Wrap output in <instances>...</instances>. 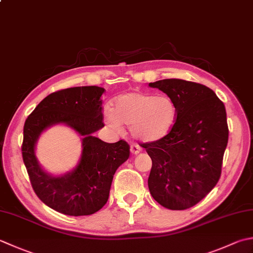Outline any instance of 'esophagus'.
Here are the masks:
<instances>
[{
    "instance_id": "1",
    "label": "esophagus",
    "mask_w": 253,
    "mask_h": 253,
    "mask_svg": "<svg viewBox=\"0 0 253 253\" xmlns=\"http://www.w3.org/2000/svg\"><path fill=\"white\" fill-rule=\"evenodd\" d=\"M140 147L138 145H131L130 146V152L132 153V155H138V153L140 152Z\"/></svg>"
}]
</instances>
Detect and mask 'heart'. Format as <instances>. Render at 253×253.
I'll list each match as a JSON object with an SVG mask.
<instances>
[{
    "label": "heart",
    "mask_w": 253,
    "mask_h": 253,
    "mask_svg": "<svg viewBox=\"0 0 253 253\" xmlns=\"http://www.w3.org/2000/svg\"><path fill=\"white\" fill-rule=\"evenodd\" d=\"M177 120V107L168 95L147 92H128L117 96L114 107L104 112V121L115 131L123 130V124L130 127L133 138L153 142L166 138Z\"/></svg>",
    "instance_id": "1"
}]
</instances>
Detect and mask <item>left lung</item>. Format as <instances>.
Wrapping results in <instances>:
<instances>
[{"label": "left lung", "mask_w": 253, "mask_h": 253, "mask_svg": "<svg viewBox=\"0 0 253 253\" xmlns=\"http://www.w3.org/2000/svg\"><path fill=\"white\" fill-rule=\"evenodd\" d=\"M149 86L174 101L177 120L166 138L142 143L152 160L148 186L166 209H190L220 177L229 132L226 108L214 91L200 83L165 79Z\"/></svg>", "instance_id": "8db88e82"}]
</instances>
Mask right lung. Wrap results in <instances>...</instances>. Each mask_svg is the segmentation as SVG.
Here are the masks:
<instances>
[{
  "mask_svg": "<svg viewBox=\"0 0 253 253\" xmlns=\"http://www.w3.org/2000/svg\"><path fill=\"white\" fill-rule=\"evenodd\" d=\"M100 86H77L49 94L24 125L23 160L36 195L64 215H92L106 204L118 167L129 158L125 140L104 142L93 133L104 127ZM56 123H66L84 136L83 155L76 169L53 177L42 170L34 156L40 133Z\"/></svg>",
  "mask_w": 253,
  "mask_h": 253,
  "instance_id": "add662e5",
  "label": "right lung"
}]
</instances>
